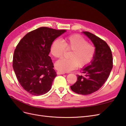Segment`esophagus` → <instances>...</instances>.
Instances as JSON below:
<instances>
[{
  "label": "esophagus",
  "mask_w": 126,
  "mask_h": 126,
  "mask_svg": "<svg viewBox=\"0 0 126 126\" xmlns=\"http://www.w3.org/2000/svg\"><path fill=\"white\" fill-rule=\"evenodd\" d=\"M57 74L58 75H63V74H64L65 73L63 72H61V71H58L57 72Z\"/></svg>",
  "instance_id": "obj_1"
}]
</instances>
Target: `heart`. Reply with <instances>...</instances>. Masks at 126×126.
I'll use <instances>...</instances> for the list:
<instances>
[{
    "label": "heart",
    "instance_id": "1",
    "mask_svg": "<svg viewBox=\"0 0 126 126\" xmlns=\"http://www.w3.org/2000/svg\"><path fill=\"white\" fill-rule=\"evenodd\" d=\"M66 50H71L70 59L62 58L55 63L56 69L63 72L74 70L78 65L81 68L86 66L92 61L96 52L94 46L77 34L68 36L63 41L57 39L52 42L50 53L55 58L62 57Z\"/></svg>",
    "mask_w": 126,
    "mask_h": 126
}]
</instances>
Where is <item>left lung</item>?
Masks as SVG:
<instances>
[{
    "mask_svg": "<svg viewBox=\"0 0 126 126\" xmlns=\"http://www.w3.org/2000/svg\"><path fill=\"white\" fill-rule=\"evenodd\" d=\"M93 42L96 52L90 64L82 69L84 76L77 75V80L70 86L78 94L87 95L99 89L108 79L112 68V55L108 44L100 38L83 32Z\"/></svg>",
    "mask_w": 126,
    "mask_h": 126,
    "instance_id": "1",
    "label": "left lung"
}]
</instances>
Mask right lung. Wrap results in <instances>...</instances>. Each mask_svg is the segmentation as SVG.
I'll return each instance as SVG.
<instances>
[{
    "label": "right lung",
    "instance_id": "obj_1",
    "mask_svg": "<svg viewBox=\"0 0 126 126\" xmlns=\"http://www.w3.org/2000/svg\"><path fill=\"white\" fill-rule=\"evenodd\" d=\"M66 30L46 27L27 33L15 49L13 69L21 87L34 96H40L50 90L57 76L49 56L52 42Z\"/></svg>",
    "mask_w": 126,
    "mask_h": 126
}]
</instances>
